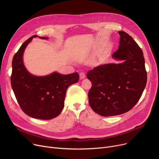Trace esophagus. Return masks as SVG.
Instances as JSON below:
<instances>
[{
  "label": "esophagus",
  "mask_w": 159,
  "mask_h": 159,
  "mask_svg": "<svg viewBox=\"0 0 159 159\" xmlns=\"http://www.w3.org/2000/svg\"><path fill=\"white\" fill-rule=\"evenodd\" d=\"M79 75H80V79H84L85 77H86L85 73H84V72H80V73H79Z\"/></svg>",
  "instance_id": "obj_1"
}]
</instances>
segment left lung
I'll use <instances>...</instances> for the list:
<instances>
[{"instance_id":"obj_1","label":"left lung","mask_w":159,"mask_h":159,"mask_svg":"<svg viewBox=\"0 0 159 159\" xmlns=\"http://www.w3.org/2000/svg\"><path fill=\"white\" fill-rule=\"evenodd\" d=\"M119 34V49L112 57L122 62L98 66L87 73L92 84L89 104L95 113L104 116L129 111L139 101L147 82L141 48L127 33L120 31Z\"/></svg>"}]
</instances>
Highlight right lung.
Segmentation results:
<instances>
[{
  "mask_svg": "<svg viewBox=\"0 0 159 159\" xmlns=\"http://www.w3.org/2000/svg\"><path fill=\"white\" fill-rule=\"evenodd\" d=\"M33 37L25 41L13 58L11 84L16 101L25 113L34 119L49 120L61 113L66 90L79 81V75L78 73L62 75L54 72L37 77L30 73L23 64L22 57L24 49Z\"/></svg>",
  "mask_w": 159,
  "mask_h": 159,
  "instance_id": "obj_1",
  "label": "right lung"
}]
</instances>
